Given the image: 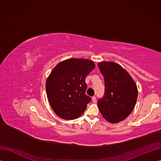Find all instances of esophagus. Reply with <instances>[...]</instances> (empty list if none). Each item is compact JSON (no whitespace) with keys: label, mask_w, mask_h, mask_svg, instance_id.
<instances>
[{"label":"esophagus","mask_w":161,"mask_h":161,"mask_svg":"<svg viewBox=\"0 0 161 161\" xmlns=\"http://www.w3.org/2000/svg\"><path fill=\"white\" fill-rule=\"evenodd\" d=\"M92 101L93 102V103H95V102H96V97H92Z\"/></svg>","instance_id":"esophagus-1"}]
</instances>
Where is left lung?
<instances>
[{"label": "left lung", "mask_w": 161, "mask_h": 161, "mask_svg": "<svg viewBox=\"0 0 161 161\" xmlns=\"http://www.w3.org/2000/svg\"><path fill=\"white\" fill-rule=\"evenodd\" d=\"M104 77L105 94L97 101L103 118L112 124L124 120L133 111L138 97V88L129 73L114 62L98 63Z\"/></svg>", "instance_id": "obj_1"}]
</instances>
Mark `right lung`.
<instances>
[{"instance_id":"add662e5","label":"right lung","mask_w":161,"mask_h":161,"mask_svg":"<svg viewBox=\"0 0 161 161\" xmlns=\"http://www.w3.org/2000/svg\"><path fill=\"white\" fill-rule=\"evenodd\" d=\"M95 67L91 60L70 58L53 68L46 80V89L49 103L58 117L72 120L84 113L91 101L85 94V78Z\"/></svg>"}]
</instances>
